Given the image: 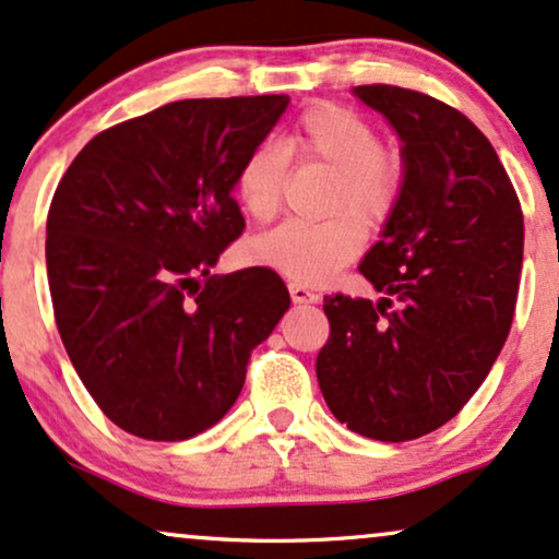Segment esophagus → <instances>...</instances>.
<instances>
[{
  "label": "esophagus",
  "mask_w": 559,
  "mask_h": 559,
  "mask_svg": "<svg viewBox=\"0 0 559 559\" xmlns=\"http://www.w3.org/2000/svg\"><path fill=\"white\" fill-rule=\"evenodd\" d=\"M288 294H292L294 305H314V301L320 299L318 294L309 292V288L301 286V284H292V286H288Z\"/></svg>",
  "instance_id": "34e87169"
}]
</instances>
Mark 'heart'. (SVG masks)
Listing matches in <instances>:
<instances>
[{
	"label": "heart",
	"mask_w": 559,
	"mask_h": 559,
	"mask_svg": "<svg viewBox=\"0 0 559 559\" xmlns=\"http://www.w3.org/2000/svg\"><path fill=\"white\" fill-rule=\"evenodd\" d=\"M307 169L333 174L322 224H286L254 237L247 258L294 284L320 286L361 252V226L380 228L401 203L406 160L399 147L380 143L369 119L346 106L318 104L299 117L286 147L258 143L234 177V192L250 218L271 221L284 203L292 158Z\"/></svg>",
	"instance_id": "b5f03b06"
}]
</instances>
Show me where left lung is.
<instances>
[{"instance_id":"1","label":"left lung","mask_w":559,"mask_h":559,"mask_svg":"<svg viewBox=\"0 0 559 559\" xmlns=\"http://www.w3.org/2000/svg\"><path fill=\"white\" fill-rule=\"evenodd\" d=\"M403 140L406 187L359 273L382 294L325 297L318 382L352 432L406 442L466 406L513 325L523 213L472 119L427 93L359 85Z\"/></svg>"}]
</instances>
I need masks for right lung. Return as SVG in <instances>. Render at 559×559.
I'll return each mask as SVG.
<instances>
[{"instance_id": "obj_1", "label": "right lung", "mask_w": 559, "mask_h": 559, "mask_svg": "<svg viewBox=\"0 0 559 559\" xmlns=\"http://www.w3.org/2000/svg\"><path fill=\"white\" fill-rule=\"evenodd\" d=\"M286 106L174 100L98 132L53 192V320L87 393L124 432L177 442L224 419L252 348L292 305L267 267L211 273L245 231L239 164Z\"/></svg>"}]
</instances>
